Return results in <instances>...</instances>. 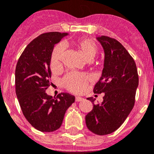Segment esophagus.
I'll return each mask as SVG.
<instances>
[{
  "instance_id": "esophagus-1",
  "label": "esophagus",
  "mask_w": 154,
  "mask_h": 154,
  "mask_svg": "<svg viewBox=\"0 0 154 154\" xmlns=\"http://www.w3.org/2000/svg\"><path fill=\"white\" fill-rule=\"evenodd\" d=\"M82 100H83V98L82 97H79V96L75 97V101L76 102H79V101H82Z\"/></svg>"
}]
</instances>
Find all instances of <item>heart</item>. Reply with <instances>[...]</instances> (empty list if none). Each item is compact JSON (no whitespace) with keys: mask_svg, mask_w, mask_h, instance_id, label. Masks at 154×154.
<instances>
[{"mask_svg":"<svg viewBox=\"0 0 154 154\" xmlns=\"http://www.w3.org/2000/svg\"><path fill=\"white\" fill-rule=\"evenodd\" d=\"M76 46L84 55L86 60L92 61L96 57L98 52V48L96 44L90 39H82L76 43ZM65 54V46L62 44L55 47L52 53L51 66L54 69H57L62 66L63 60ZM87 76L79 73H69L64 77L63 84L70 91L79 93L85 89L88 82Z\"/></svg>","mask_w":154,"mask_h":154,"instance_id":"heart-1","label":"heart"}]
</instances>
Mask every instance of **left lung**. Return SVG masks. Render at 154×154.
<instances>
[{"label":"left lung","instance_id":"8db88e82","mask_svg":"<svg viewBox=\"0 0 154 154\" xmlns=\"http://www.w3.org/2000/svg\"><path fill=\"white\" fill-rule=\"evenodd\" d=\"M104 52L103 69L94 88V94L104 93L103 100L94 104L85 116L88 128L98 135L111 134L118 129L134 104L138 75L134 60L118 41L107 36H97Z\"/></svg>","mask_w":154,"mask_h":154}]
</instances>
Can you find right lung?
I'll return each instance as SVG.
<instances>
[{
	"label": "right lung",
	"mask_w": 154,
	"mask_h": 154,
	"mask_svg": "<svg viewBox=\"0 0 154 154\" xmlns=\"http://www.w3.org/2000/svg\"><path fill=\"white\" fill-rule=\"evenodd\" d=\"M68 33H44L27 45L15 71L16 94L28 122L38 131L51 132L60 128L66 111L75 96L61 93L53 97L45 90L50 86V64L55 45Z\"/></svg>",
	"instance_id": "1"
}]
</instances>
